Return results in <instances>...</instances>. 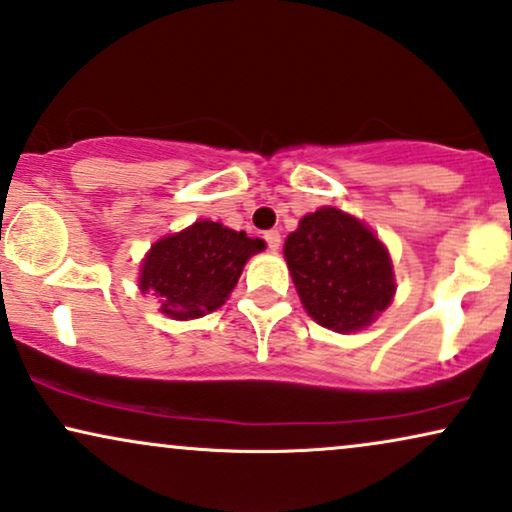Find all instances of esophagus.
Returning <instances> with one entry per match:
<instances>
[{"mask_svg":"<svg viewBox=\"0 0 512 512\" xmlns=\"http://www.w3.org/2000/svg\"><path fill=\"white\" fill-rule=\"evenodd\" d=\"M266 242H268V249H270V251L280 249V242H282L280 232H277V230H268V232H266Z\"/></svg>","mask_w":512,"mask_h":512,"instance_id":"1","label":"esophagus"}]
</instances>
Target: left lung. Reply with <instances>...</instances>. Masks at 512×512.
<instances>
[{
    "instance_id": "obj_1",
    "label": "left lung",
    "mask_w": 512,
    "mask_h": 512,
    "mask_svg": "<svg viewBox=\"0 0 512 512\" xmlns=\"http://www.w3.org/2000/svg\"><path fill=\"white\" fill-rule=\"evenodd\" d=\"M287 266L308 315L337 332L370 325L396 292L391 258L361 220L339 208L308 213L285 242Z\"/></svg>"
}]
</instances>
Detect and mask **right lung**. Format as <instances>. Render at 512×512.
<instances>
[{
	"mask_svg": "<svg viewBox=\"0 0 512 512\" xmlns=\"http://www.w3.org/2000/svg\"><path fill=\"white\" fill-rule=\"evenodd\" d=\"M266 242L213 220H199L178 235L151 246L142 263V292L161 299V311L175 320L201 318L227 299L244 263Z\"/></svg>",
	"mask_w": 512,
	"mask_h": 512,
	"instance_id": "1",
	"label": "right lung"
}]
</instances>
